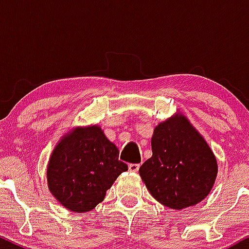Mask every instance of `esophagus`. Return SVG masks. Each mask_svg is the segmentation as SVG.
Segmentation results:
<instances>
[{
  "mask_svg": "<svg viewBox=\"0 0 249 249\" xmlns=\"http://www.w3.org/2000/svg\"><path fill=\"white\" fill-rule=\"evenodd\" d=\"M139 170V164H130L128 165V171L130 172H133V173H137Z\"/></svg>",
  "mask_w": 249,
  "mask_h": 249,
  "instance_id": "esophagus-1",
  "label": "esophagus"
}]
</instances>
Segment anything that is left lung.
Here are the masks:
<instances>
[{
    "label": "left lung",
    "mask_w": 249,
    "mask_h": 249,
    "mask_svg": "<svg viewBox=\"0 0 249 249\" xmlns=\"http://www.w3.org/2000/svg\"><path fill=\"white\" fill-rule=\"evenodd\" d=\"M151 146L152 157L139 168V176L157 201L172 210H184L210 194L218 161L186 116L178 112L159 123Z\"/></svg>",
    "instance_id": "left-lung-1"
}]
</instances>
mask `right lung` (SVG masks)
Instances as JSON below:
<instances>
[{
	"mask_svg": "<svg viewBox=\"0 0 249 249\" xmlns=\"http://www.w3.org/2000/svg\"><path fill=\"white\" fill-rule=\"evenodd\" d=\"M98 125L77 126L61 137L47 165L48 188L71 212H90L127 165Z\"/></svg>",
	"mask_w": 249,
	"mask_h": 249,
	"instance_id": "obj_1",
	"label": "right lung"
}]
</instances>
